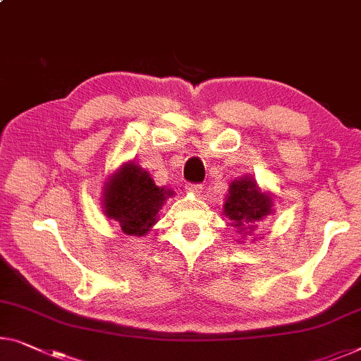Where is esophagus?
Masks as SVG:
<instances>
[{"mask_svg":"<svg viewBox=\"0 0 361 361\" xmlns=\"http://www.w3.org/2000/svg\"><path fill=\"white\" fill-rule=\"evenodd\" d=\"M186 191L188 192H192V195H199V192H201V190H202V186L199 185V183H186Z\"/></svg>","mask_w":361,"mask_h":361,"instance_id":"34e87169","label":"esophagus"}]
</instances>
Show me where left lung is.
<instances>
[{"instance_id": "1", "label": "left lung", "mask_w": 361, "mask_h": 361, "mask_svg": "<svg viewBox=\"0 0 361 361\" xmlns=\"http://www.w3.org/2000/svg\"><path fill=\"white\" fill-rule=\"evenodd\" d=\"M272 199L257 190L256 181L250 178L235 180L225 201L224 212L232 220L235 228L252 227L272 212Z\"/></svg>"}]
</instances>
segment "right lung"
<instances>
[{"label": "right lung", "instance_id": "add662e5", "mask_svg": "<svg viewBox=\"0 0 361 361\" xmlns=\"http://www.w3.org/2000/svg\"><path fill=\"white\" fill-rule=\"evenodd\" d=\"M173 195L155 186L146 170L126 164L105 186L104 206L106 217L115 219L126 235L144 236L157 220L164 201Z\"/></svg>", "mask_w": 361, "mask_h": 361}]
</instances>
